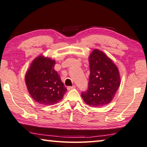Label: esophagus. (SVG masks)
I'll return each instance as SVG.
<instances>
[{"instance_id": "esophagus-1", "label": "esophagus", "mask_w": 147, "mask_h": 147, "mask_svg": "<svg viewBox=\"0 0 147 147\" xmlns=\"http://www.w3.org/2000/svg\"><path fill=\"white\" fill-rule=\"evenodd\" d=\"M75 87H76L75 86H69V87H67V90H71V89H74V88H75Z\"/></svg>"}]
</instances>
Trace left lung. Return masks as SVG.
<instances>
[{
	"instance_id": "1",
	"label": "left lung",
	"mask_w": 147,
	"mask_h": 147,
	"mask_svg": "<svg viewBox=\"0 0 147 147\" xmlns=\"http://www.w3.org/2000/svg\"><path fill=\"white\" fill-rule=\"evenodd\" d=\"M89 62L88 89L81 96L87 105L101 107L113 100L121 83L119 73L113 61L98 49L93 50Z\"/></svg>"
}]
</instances>
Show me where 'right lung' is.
<instances>
[{"instance_id":"1","label":"right lung","mask_w":147,"mask_h":147,"mask_svg":"<svg viewBox=\"0 0 147 147\" xmlns=\"http://www.w3.org/2000/svg\"><path fill=\"white\" fill-rule=\"evenodd\" d=\"M55 61L39 56L31 63L25 80L29 94L37 103L55 105L67 91L60 76L54 69Z\"/></svg>"}]
</instances>
